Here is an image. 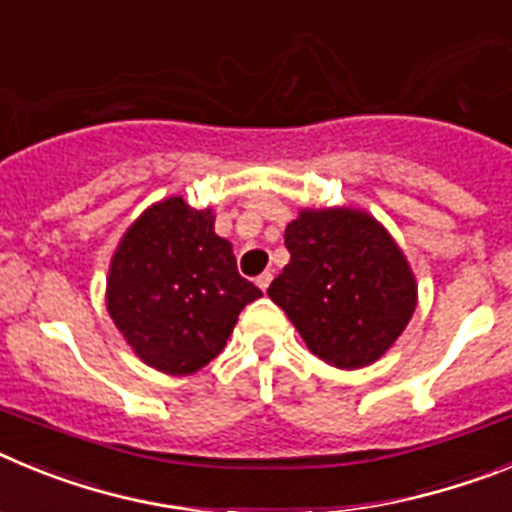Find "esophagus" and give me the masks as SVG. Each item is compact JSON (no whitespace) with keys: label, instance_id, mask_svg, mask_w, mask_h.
Instances as JSON below:
<instances>
[{"label":"esophagus","instance_id":"34e87169","mask_svg":"<svg viewBox=\"0 0 512 512\" xmlns=\"http://www.w3.org/2000/svg\"><path fill=\"white\" fill-rule=\"evenodd\" d=\"M271 279H274V277H271V271H264V274H259V277H256V284H259V287L266 292V289H269V284H271Z\"/></svg>","mask_w":512,"mask_h":512}]
</instances>
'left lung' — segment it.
Here are the masks:
<instances>
[{"label": "left lung", "mask_w": 512, "mask_h": 512, "mask_svg": "<svg viewBox=\"0 0 512 512\" xmlns=\"http://www.w3.org/2000/svg\"><path fill=\"white\" fill-rule=\"evenodd\" d=\"M289 264L269 287L312 354L338 369L372 364L415 310L413 271L390 233L359 210H302L284 230Z\"/></svg>", "instance_id": "obj_1"}]
</instances>
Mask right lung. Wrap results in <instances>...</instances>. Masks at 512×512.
<instances>
[{"mask_svg": "<svg viewBox=\"0 0 512 512\" xmlns=\"http://www.w3.org/2000/svg\"><path fill=\"white\" fill-rule=\"evenodd\" d=\"M261 289L243 279L215 215L182 197L148 207L117 246L107 310L148 366L192 374L225 348Z\"/></svg>", "mask_w": 512, "mask_h": 512, "instance_id": "right-lung-1", "label": "right lung"}]
</instances>
